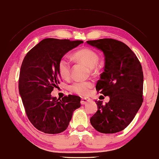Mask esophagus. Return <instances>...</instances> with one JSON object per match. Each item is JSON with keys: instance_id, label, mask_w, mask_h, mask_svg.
<instances>
[{"instance_id": "1", "label": "esophagus", "mask_w": 159, "mask_h": 159, "mask_svg": "<svg viewBox=\"0 0 159 159\" xmlns=\"http://www.w3.org/2000/svg\"><path fill=\"white\" fill-rule=\"evenodd\" d=\"M89 98H82L81 99V101H80V103H81L82 105H84V104L87 103L88 101H89Z\"/></svg>"}]
</instances>
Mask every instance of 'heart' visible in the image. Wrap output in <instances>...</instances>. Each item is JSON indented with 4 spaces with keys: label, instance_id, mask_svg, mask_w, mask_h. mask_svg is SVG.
<instances>
[{
    "label": "heart",
    "instance_id": "b5f03b06",
    "mask_svg": "<svg viewBox=\"0 0 159 159\" xmlns=\"http://www.w3.org/2000/svg\"><path fill=\"white\" fill-rule=\"evenodd\" d=\"M73 58L77 61L82 62L89 67H93L98 62V56L92 49L84 48L75 52ZM58 73L62 79L68 80L70 76L71 64L66 57L59 60L58 64ZM92 87L90 82H75L70 86V90L72 92L80 96H87Z\"/></svg>",
    "mask_w": 159,
    "mask_h": 159
}]
</instances>
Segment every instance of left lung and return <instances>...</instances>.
Returning a JSON list of instances; mask_svg holds the SVG:
<instances>
[{"mask_svg": "<svg viewBox=\"0 0 159 159\" xmlns=\"http://www.w3.org/2000/svg\"><path fill=\"white\" fill-rule=\"evenodd\" d=\"M87 43L103 52L105 65L96 89L110 97L105 105L101 101H96L98 110L90 118V123L101 133L120 132L132 121L143 102L141 63L122 41L101 39Z\"/></svg>", "mask_w": 159, "mask_h": 159, "instance_id": "left-lung-1", "label": "left lung"}]
</instances>
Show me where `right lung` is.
Wrapping results in <instances>:
<instances>
[{"label": "right lung", "mask_w": 159, "mask_h": 159, "mask_svg": "<svg viewBox=\"0 0 159 159\" xmlns=\"http://www.w3.org/2000/svg\"><path fill=\"white\" fill-rule=\"evenodd\" d=\"M82 41L44 39L28 52L21 66L20 94L28 119L39 131L58 134L69 125L73 112L80 107V97H52L51 93L61 82L59 60Z\"/></svg>", "instance_id": "add662e5"}]
</instances>
